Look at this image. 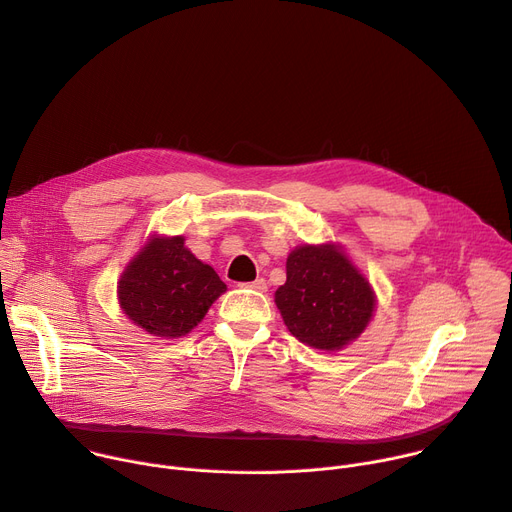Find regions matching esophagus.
I'll use <instances>...</instances> for the list:
<instances>
[{
  "instance_id": "34e87169",
  "label": "esophagus",
  "mask_w": 512,
  "mask_h": 512,
  "mask_svg": "<svg viewBox=\"0 0 512 512\" xmlns=\"http://www.w3.org/2000/svg\"><path fill=\"white\" fill-rule=\"evenodd\" d=\"M244 287H248V289H252V291H258V293H264V291L268 289V283H266L264 279H256V281H252V283H244Z\"/></svg>"
}]
</instances>
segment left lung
I'll return each mask as SVG.
<instances>
[{"label": "left lung", "mask_w": 512, "mask_h": 512, "mask_svg": "<svg viewBox=\"0 0 512 512\" xmlns=\"http://www.w3.org/2000/svg\"><path fill=\"white\" fill-rule=\"evenodd\" d=\"M287 330L318 350H340L373 320L377 297L342 246L303 244L287 256V281L274 293Z\"/></svg>", "instance_id": "8db88e82"}]
</instances>
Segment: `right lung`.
<instances>
[{"label": "right lung", "instance_id": "obj_1", "mask_svg": "<svg viewBox=\"0 0 512 512\" xmlns=\"http://www.w3.org/2000/svg\"><path fill=\"white\" fill-rule=\"evenodd\" d=\"M225 291L215 268L184 246V235L160 233L143 244L116 283L125 316L157 338L186 336Z\"/></svg>", "mask_w": 512, "mask_h": 512}]
</instances>
